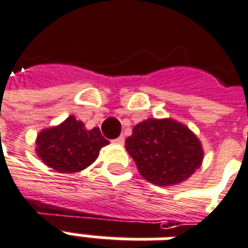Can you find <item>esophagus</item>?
I'll return each instance as SVG.
<instances>
[{"instance_id":"obj_1","label":"esophagus","mask_w":248,"mask_h":248,"mask_svg":"<svg viewBox=\"0 0 248 248\" xmlns=\"http://www.w3.org/2000/svg\"><path fill=\"white\" fill-rule=\"evenodd\" d=\"M114 143H118V145H124V137L119 136L118 138H115V140H114Z\"/></svg>"}]
</instances>
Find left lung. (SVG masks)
<instances>
[{"label":"left lung","mask_w":248,"mask_h":248,"mask_svg":"<svg viewBox=\"0 0 248 248\" xmlns=\"http://www.w3.org/2000/svg\"><path fill=\"white\" fill-rule=\"evenodd\" d=\"M138 170L152 184H178L200 168L202 143L173 119H148L133 129L124 145Z\"/></svg>","instance_id":"obj_1"}]
</instances>
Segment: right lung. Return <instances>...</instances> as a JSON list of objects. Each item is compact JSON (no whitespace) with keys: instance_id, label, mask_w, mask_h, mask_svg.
Returning a JSON list of instances; mask_svg holds the SVG:
<instances>
[{"instance_id":"obj_1","label":"right lung","mask_w":248,"mask_h":248,"mask_svg":"<svg viewBox=\"0 0 248 248\" xmlns=\"http://www.w3.org/2000/svg\"><path fill=\"white\" fill-rule=\"evenodd\" d=\"M98 127L87 130L71 115L56 127L43 130L36 141V152L41 161L60 173L80 172L98 157L107 145Z\"/></svg>"}]
</instances>
